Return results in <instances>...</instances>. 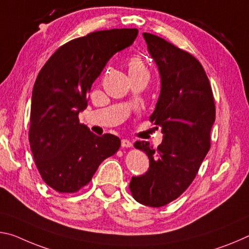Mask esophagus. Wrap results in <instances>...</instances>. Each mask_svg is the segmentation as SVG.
<instances>
[{
    "label": "esophagus",
    "instance_id": "1",
    "mask_svg": "<svg viewBox=\"0 0 249 249\" xmlns=\"http://www.w3.org/2000/svg\"><path fill=\"white\" fill-rule=\"evenodd\" d=\"M121 146H122V148H131V146H132V142L127 140V139H122V141H121Z\"/></svg>",
    "mask_w": 249,
    "mask_h": 249
}]
</instances>
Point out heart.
<instances>
[{"label":"heart","instance_id":"heart-1","mask_svg":"<svg viewBox=\"0 0 249 249\" xmlns=\"http://www.w3.org/2000/svg\"><path fill=\"white\" fill-rule=\"evenodd\" d=\"M127 68L129 76L132 75H145L149 76V71L146 68L143 59L140 56L130 57L127 62Z\"/></svg>","mask_w":249,"mask_h":249}]
</instances>
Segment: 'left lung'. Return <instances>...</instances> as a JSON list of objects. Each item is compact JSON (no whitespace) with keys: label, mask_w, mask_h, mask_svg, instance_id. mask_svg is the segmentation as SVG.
Returning a JSON list of instances; mask_svg holds the SVG:
<instances>
[{"label":"left lung","mask_w":249,"mask_h":249,"mask_svg":"<svg viewBox=\"0 0 249 249\" xmlns=\"http://www.w3.org/2000/svg\"><path fill=\"white\" fill-rule=\"evenodd\" d=\"M161 76V93L150 121L160 125L162 143L153 148L137 141L134 148L150 160L146 173L133 177L129 189L141 204L161 207L191 185L211 148L215 103L201 63L157 35L143 33Z\"/></svg>","instance_id":"1"}]
</instances>
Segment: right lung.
<instances>
[{"label":"right lung","mask_w":249,"mask_h":249,"mask_svg":"<svg viewBox=\"0 0 249 249\" xmlns=\"http://www.w3.org/2000/svg\"><path fill=\"white\" fill-rule=\"evenodd\" d=\"M137 35V28L89 33L60 46L38 72L28 140L40 177L56 192H78L100 163L119 150V138L96 136L79 124L78 115L87 108L91 85L108 60Z\"/></svg>","instance_id":"add662e5"}]
</instances>
